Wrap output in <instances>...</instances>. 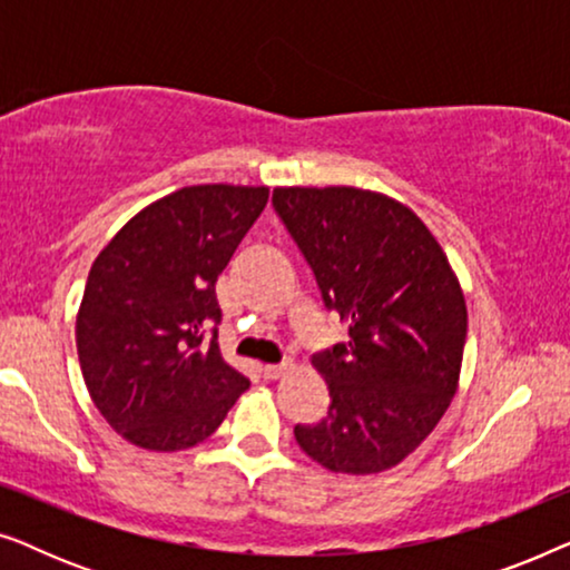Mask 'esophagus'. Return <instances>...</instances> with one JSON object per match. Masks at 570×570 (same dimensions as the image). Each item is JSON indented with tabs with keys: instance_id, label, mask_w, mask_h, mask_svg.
I'll return each mask as SVG.
<instances>
[{
	"instance_id": "34e87169",
	"label": "esophagus",
	"mask_w": 570,
	"mask_h": 570,
	"mask_svg": "<svg viewBox=\"0 0 570 570\" xmlns=\"http://www.w3.org/2000/svg\"><path fill=\"white\" fill-rule=\"evenodd\" d=\"M262 371L267 379H283L287 371H293V363H267Z\"/></svg>"
}]
</instances>
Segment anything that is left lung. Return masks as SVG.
Wrapping results in <instances>:
<instances>
[{
  "label": "left lung",
  "instance_id": "left-lung-1",
  "mask_svg": "<svg viewBox=\"0 0 570 570\" xmlns=\"http://www.w3.org/2000/svg\"><path fill=\"white\" fill-rule=\"evenodd\" d=\"M277 215L350 340L311 357L330 412L295 425L306 454L342 474L407 459L459 389L466 301L449 256L407 205L357 186H277Z\"/></svg>",
  "mask_w": 570,
  "mask_h": 570
}]
</instances>
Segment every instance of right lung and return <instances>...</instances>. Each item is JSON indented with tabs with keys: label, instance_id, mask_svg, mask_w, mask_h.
Returning a JSON list of instances; mask_svg holds the SVG:
<instances>
[{
	"label": "right lung",
	"instance_id": "add662e5",
	"mask_svg": "<svg viewBox=\"0 0 570 570\" xmlns=\"http://www.w3.org/2000/svg\"><path fill=\"white\" fill-rule=\"evenodd\" d=\"M267 199V186H184L139 209L92 262L77 355L90 400L135 446H197L248 389L207 332L220 322L217 275Z\"/></svg>",
	"mask_w": 570,
	"mask_h": 570
}]
</instances>
